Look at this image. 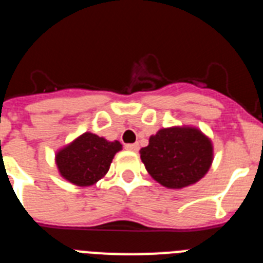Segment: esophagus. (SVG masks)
<instances>
[{"mask_svg":"<svg viewBox=\"0 0 263 263\" xmlns=\"http://www.w3.org/2000/svg\"><path fill=\"white\" fill-rule=\"evenodd\" d=\"M125 149L130 150V152H138L140 145L138 143H127V145H125Z\"/></svg>","mask_w":263,"mask_h":263,"instance_id":"esophagus-1","label":"esophagus"}]
</instances>
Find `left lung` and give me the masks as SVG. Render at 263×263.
<instances>
[{
	"mask_svg": "<svg viewBox=\"0 0 263 263\" xmlns=\"http://www.w3.org/2000/svg\"><path fill=\"white\" fill-rule=\"evenodd\" d=\"M152 178L167 189H182L205 177L213 163V142L194 126L163 127L140 150Z\"/></svg>",
	"mask_w": 263,
	"mask_h": 263,
	"instance_id": "1",
	"label": "left lung"
}]
</instances>
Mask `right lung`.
Here are the masks:
<instances>
[{
  "label": "right lung",
  "mask_w": 263,
  "mask_h": 263,
  "mask_svg": "<svg viewBox=\"0 0 263 263\" xmlns=\"http://www.w3.org/2000/svg\"><path fill=\"white\" fill-rule=\"evenodd\" d=\"M122 150L118 141L86 132L55 153L60 176L70 183L87 187L97 183L109 172L116 153Z\"/></svg>",
  "instance_id": "1"
}]
</instances>
